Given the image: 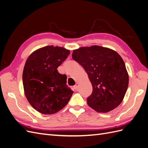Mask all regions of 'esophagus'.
I'll use <instances>...</instances> for the list:
<instances>
[{"instance_id": "obj_1", "label": "esophagus", "mask_w": 148, "mask_h": 148, "mask_svg": "<svg viewBox=\"0 0 148 148\" xmlns=\"http://www.w3.org/2000/svg\"><path fill=\"white\" fill-rule=\"evenodd\" d=\"M78 86H79V83L77 82V83H76V84L74 86V88H75V89H76V90H77V89H78Z\"/></svg>"}]
</instances>
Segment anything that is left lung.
Here are the masks:
<instances>
[{
    "mask_svg": "<svg viewBox=\"0 0 148 148\" xmlns=\"http://www.w3.org/2000/svg\"><path fill=\"white\" fill-rule=\"evenodd\" d=\"M73 59L81 65L92 86L87 104L99 113L114 110L122 102L129 82L122 58L112 49L99 46L75 49Z\"/></svg>",
    "mask_w": 148,
    "mask_h": 148,
    "instance_id": "1",
    "label": "left lung"
}]
</instances>
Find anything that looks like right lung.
Masks as SVG:
<instances>
[{
    "label": "right lung",
    "mask_w": 148,
    "mask_h": 148,
    "mask_svg": "<svg viewBox=\"0 0 148 148\" xmlns=\"http://www.w3.org/2000/svg\"><path fill=\"white\" fill-rule=\"evenodd\" d=\"M70 54L64 47L47 46L29 55L23 71L24 92L33 108L42 114L51 115L62 110L73 91L66 85V76L57 68Z\"/></svg>",
    "instance_id": "right-lung-1"
}]
</instances>
